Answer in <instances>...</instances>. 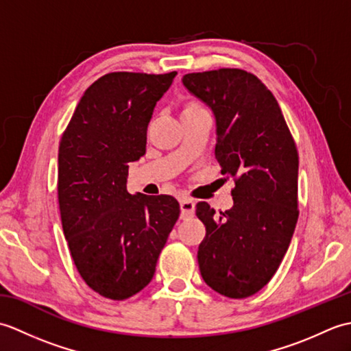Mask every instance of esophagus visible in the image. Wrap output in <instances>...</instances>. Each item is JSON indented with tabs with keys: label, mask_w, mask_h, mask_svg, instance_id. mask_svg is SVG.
<instances>
[{
	"label": "esophagus",
	"mask_w": 351,
	"mask_h": 351,
	"mask_svg": "<svg viewBox=\"0 0 351 351\" xmlns=\"http://www.w3.org/2000/svg\"><path fill=\"white\" fill-rule=\"evenodd\" d=\"M195 202L191 199H182L181 200V217L187 219L195 214Z\"/></svg>",
	"instance_id": "1"
}]
</instances>
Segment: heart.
Instances as JSON below:
<instances>
[{
  "label": "heart",
  "mask_w": 351,
  "mask_h": 351,
  "mask_svg": "<svg viewBox=\"0 0 351 351\" xmlns=\"http://www.w3.org/2000/svg\"><path fill=\"white\" fill-rule=\"evenodd\" d=\"M199 110H202V107H200L197 102H193V101H190V102H185V104H184L181 114H185V113H193V111H199Z\"/></svg>",
  "instance_id": "b5f03b06"
}]
</instances>
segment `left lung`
Segmentation results:
<instances>
[{
  "mask_svg": "<svg viewBox=\"0 0 351 351\" xmlns=\"http://www.w3.org/2000/svg\"><path fill=\"white\" fill-rule=\"evenodd\" d=\"M182 84L211 108L215 158L235 180L230 210L196 206L206 226L200 274L219 294L245 299L270 282L293 238L299 155L278 101L255 75L219 69L187 73Z\"/></svg>",
  "mask_w": 351,
  "mask_h": 351,
  "instance_id": "obj_1",
  "label": "left lung"
}]
</instances>
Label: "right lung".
Returning <instances> with one entry per match:
<instances>
[{"instance_id": "add662e5", "label": "right lung", "mask_w": 351, "mask_h": 351, "mask_svg": "<svg viewBox=\"0 0 351 351\" xmlns=\"http://www.w3.org/2000/svg\"><path fill=\"white\" fill-rule=\"evenodd\" d=\"M176 72H111L84 92L58 147V205L73 263L96 293L125 300L152 280L180 217L167 195H130L154 108Z\"/></svg>"}]
</instances>
